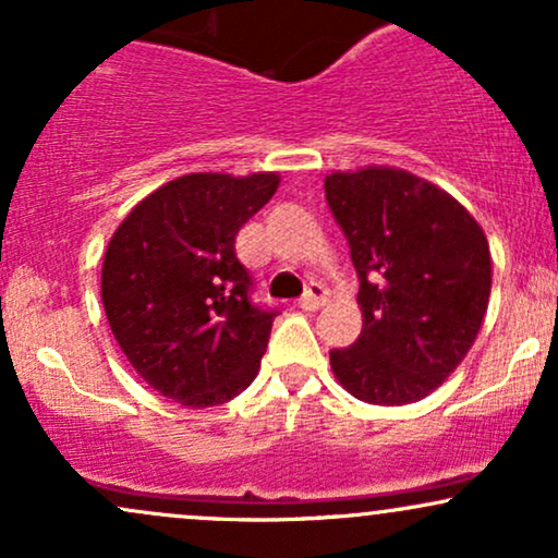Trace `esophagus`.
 Returning <instances> with one entry per match:
<instances>
[{
	"mask_svg": "<svg viewBox=\"0 0 558 558\" xmlns=\"http://www.w3.org/2000/svg\"><path fill=\"white\" fill-rule=\"evenodd\" d=\"M325 301H328V291H325V286L323 283H310L304 296L299 299V306H301V310H306V312H315L325 304Z\"/></svg>",
	"mask_w": 558,
	"mask_h": 558,
	"instance_id": "1",
	"label": "esophagus"
}]
</instances>
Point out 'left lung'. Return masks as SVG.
Listing matches in <instances>:
<instances>
[{"label": "left lung", "instance_id": "obj_1", "mask_svg": "<svg viewBox=\"0 0 558 558\" xmlns=\"http://www.w3.org/2000/svg\"><path fill=\"white\" fill-rule=\"evenodd\" d=\"M325 198L360 275L362 332L330 351L354 399L401 407L433 393L475 343L490 296V248L462 204L396 168L330 172Z\"/></svg>", "mask_w": 558, "mask_h": 558}]
</instances>
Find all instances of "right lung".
<instances>
[{"mask_svg": "<svg viewBox=\"0 0 558 558\" xmlns=\"http://www.w3.org/2000/svg\"><path fill=\"white\" fill-rule=\"evenodd\" d=\"M278 172H191L128 213L101 265V304L133 369L165 399L204 409L252 386L278 312L254 306L235 235Z\"/></svg>", "mask_w": 558, "mask_h": 558, "instance_id": "add662e5", "label": "right lung"}]
</instances>
